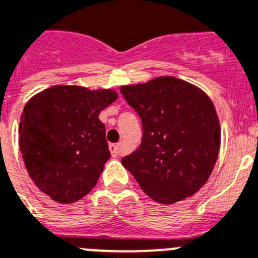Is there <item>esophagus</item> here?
<instances>
[{
  "label": "esophagus",
  "mask_w": 258,
  "mask_h": 258,
  "mask_svg": "<svg viewBox=\"0 0 258 258\" xmlns=\"http://www.w3.org/2000/svg\"><path fill=\"white\" fill-rule=\"evenodd\" d=\"M109 150H110V153H112L113 157H117L119 153V145L118 144H110V145H109Z\"/></svg>",
  "instance_id": "esophagus-1"
}]
</instances>
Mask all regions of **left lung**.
Returning <instances> with one entry per match:
<instances>
[{
	"instance_id": "left-lung-1",
	"label": "left lung",
	"mask_w": 258,
	"mask_h": 258,
	"mask_svg": "<svg viewBox=\"0 0 258 258\" xmlns=\"http://www.w3.org/2000/svg\"><path fill=\"white\" fill-rule=\"evenodd\" d=\"M141 118L142 141L121 160L150 199L173 204L200 190L220 150V122L211 98L174 77L122 86Z\"/></svg>"
}]
</instances>
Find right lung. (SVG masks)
Masks as SVG:
<instances>
[{
  "label": "right lung",
  "instance_id": "1",
  "mask_svg": "<svg viewBox=\"0 0 258 258\" xmlns=\"http://www.w3.org/2000/svg\"><path fill=\"white\" fill-rule=\"evenodd\" d=\"M117 100L114 90L57 85L25 105L20 149L33 182L51 200L71 204L98 181L110 152L98 116Z\"/></svg>",
  "mask_w": 258,
  "mask_h": 258
}]
</instances>
